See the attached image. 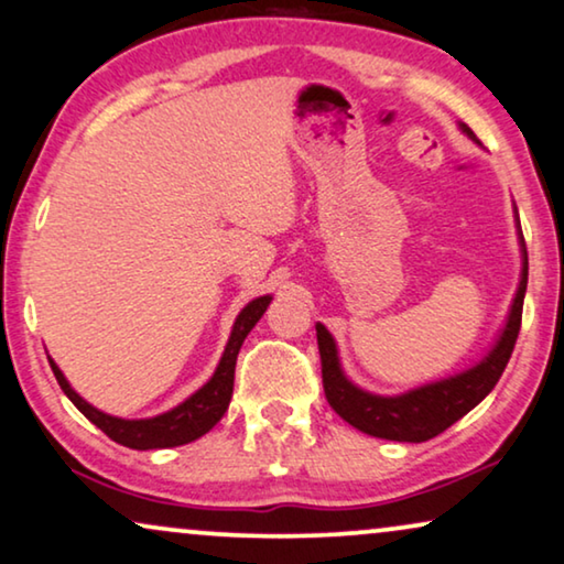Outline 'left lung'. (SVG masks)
Masks as SVG:
<instances>
[{
    "label": "left lung",
    "instance_id": "8db88e82",
    "mask_svg": "<svg viewBox=\"0 0 564 564\" xmlns=\"http://www.w3.org/2000/svg\"><path fill=\"white\" fill-rule=\"evenodd\" d=\"M462 133L479 144L475 131L467 123H459ZM516 229L518 245H521V281H518L513 304H510L508 319L498 333V340L485 352L482 360H477L471 369H464L454 377L431 381V384L408 389L402 394H371L366 389L345 377L340 356H337V343L329 335V329L317 322V345L322 358V384H325V397L337 415L345 423L358 427L360 433H369L373 438L387 441H404V444H423L433 435L444 433L448 425L467 415L471 408H477L487 394L492 392L498 379L506 371L510 352H513L518 329H521V312L523 296H527L529 283V254L523 245L521 221L516 212Z\"/></svg>",
    "mask_w": 564,
    "mask_h": 564
}]
</instances>
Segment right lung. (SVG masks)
<instances>
[{
	"mask_svg": "<svg viewBox=\"0 0 564 564\" xmlns=\"http://www.w3.org/2000/svg\"><path fill=\"white\" fill-rule=\"evenodd\" d=\"M273 302V296H258L252 299L250 304L245 306L242 312L237 314L235 327H231L229 343L221 352L219 366H216L214 377L206 381L198 392H193L185 402H180L177 408H172L162 415L154 417H141V420H126L108 415V412L97 410L87 400L74 392L69 381L62 373V369L51 360V369H54V377L58 387L64 389V394L69 397L82 415H85L89 423H95L100 431L108 435V438L116 441L120 446L137 448V452H147V448H172L191 444V441L206 435L212 427L219 423L227 412L231 402V389H235V366H237V352L242 348L245 337L250 335V329L258 325V319L265 314L268 304Z\"/></svg>",
	"mask_w": 564,
	"mask_h": 564,
	"instance_id": "1",
	"label": "right lung"
}]
</instances>
